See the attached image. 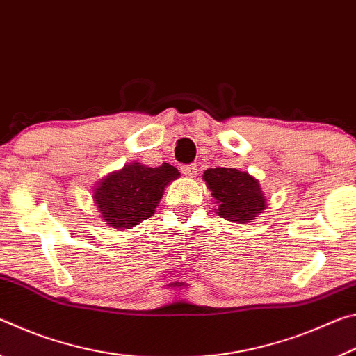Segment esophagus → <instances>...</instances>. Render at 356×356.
<instances>
[{"label": "esophagus", "mask_w": 356, "mask_h": 356, "mask_svg": "<svg viewBox=\"0 0 356 356\" xmlns=\"http://www.w3.org/2000/svg\"><path fill=\"white\" fill-rule=\"evenodd\" d=\"M197 166L196 165H185L182 166V174H185L186 177H196L197 176Z\"/></svg>", "instance_id": "obj_1"}]
</instances>
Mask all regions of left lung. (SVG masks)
<instances>
[{
	"instance_id": "8db88e82",
	"label": "left lung",
	"mask_w": 356,
	"mask_h": 356,
	"mask_svg": "<svg viewBox=\"0 0 356 356\" xmlns=\"http://www.w3.org/2000/svg\"><path fill=\"white\" fill-rule=\"evenodd\" d=\"M202 179L216 204L215 213L221 218L245 225L267 209L261 184L250 172L237 168H209Z\"/></svg>"
}]
</instances>
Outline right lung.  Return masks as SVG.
I'll return each mask as SVG.
<instances>
[{
    "mask_svg": "<svg viewBox=\"0 0 356 356\" xmlns=\"http://www.w3.org/2000/svg\"><path fill=\"white\" fill-rule=\"evenodd\" d=\"M179 176L177 168L168 163L150 168L134 161L100 179L92 201L108 226L131 229L155 213L165 188Z\"/></svg>",
    "mask_w": 356,
    "mask_h": 356,
    "instance_id": "obj_1",
    "label": "right lung"
}]
</instances>
